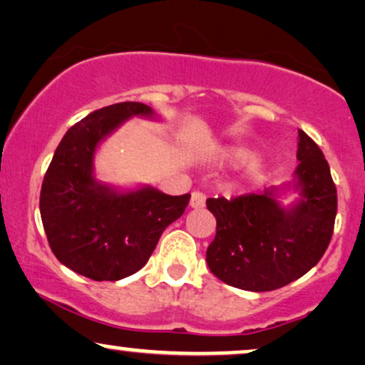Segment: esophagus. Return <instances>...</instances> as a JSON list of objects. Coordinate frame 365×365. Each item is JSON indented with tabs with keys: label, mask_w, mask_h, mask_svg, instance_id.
I'll return each instance as SVG.
<instances>
[{
	"label": "esophagus",
	"mask_w": 365,
	"mask_h": 365,
	"mask_svg": "<svg viewBox=\"0 0 365 365\" xmlns=\"http://www.w3.org/2000/svg\"><path fill=\"white\" fill-rule=\"evenodd\" d=\"M205 205V195L202 192H192L190 207L192 209H202Z\"/></svg>",
	"instance_id": "obj_1"
}]
</instances>
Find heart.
Segmentation results:
<instances>
[{
	"label": "heart",
	"instance_id": "b5f03b06",
	"mask_svg": "<svg viewBox=\"0 0 365 365\" xmlns=\"http://www.w3.org/2000/svg\"><path fill=\"white\" fill-rule=\"evenodd\" d=\"M244 158H246V153H242V151H232L230 153V160L234 161H242Z\"/></svg>",
	"mask_w": 365,
	"mask_h": 365
}]
</instances>
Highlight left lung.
<instances>
[{"mask_svg":"<svg viewBox=\"0 0 365 365\" xmlns=\"http://www.w3.org/2000/svg\"><path fill=\"white\" fill-rule=\"evenodd\" d=\"M298 167L292 182L261 195L207 198L217 220L207 264L215 278L247 292H273L307 274L329 247L336 188L317 143L298 129ZM292 192V205L280 202Z\"/></svg>","mask_w":365,"mask_h":365,"instance_id":"1","label":"left lung"}]
</instances>
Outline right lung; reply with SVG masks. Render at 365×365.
Masks as SVG:
<instances>
[{
    "mask_svg": "<svg viewBox=\"0 0 365 365\" xmlns=\"http://www.w3.org/2000/svg\"><path fill=\"white\" fill-rule=\"evenodd\" d=\"M131 118L161 119L150 106L118 103L73 124L55 150L40 192V215L55 257L94 281L135 274L190 195L151 185L116 187L96 178L99 146Z\"/></svg>",
    "mask_w": 365,
    "mask_h": 365,
    "instance_id": "right-lung-1",
    "label": "right lung"
}]
</instances>
